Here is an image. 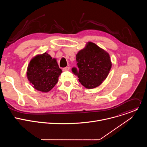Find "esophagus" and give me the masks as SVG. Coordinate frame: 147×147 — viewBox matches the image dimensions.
<instances>
[{
    "label": "esophagus",
    "instance_id": "34e87169",
    "mask_svg": "<svg viewBox=\"0 0 147 147\" xmlns=\"http://www.w3.org/2000/svg\"><path fill=\"white\" fill-rule=\"evenodd\" d=\"M70 70V67H69V66L66 67H65V68H63V71H68V70Z\"/></svg>",
    "mask_w": 147,
    "mask_h": 147
}]
</instances>
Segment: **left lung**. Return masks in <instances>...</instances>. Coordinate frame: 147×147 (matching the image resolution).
<instances>
[{"instance_id": "left-lung-1", "label": "left lung", "mask_w": 147, "mask_h": 147, "mask_svg": "<svg viewBox=\"0 0 147 147\" xmlns=\"http://www.w3.org/2000/svg\"><path fill=\"white\" fill-rule=\"evenodd\" d=\"M76 61L79 69L73 67L71 70L81 84L88 89L100 86L108 77L112 67L109 53L91 42L78 52Z\"/></svg>"}]
</instances>
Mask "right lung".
I'll return each instance as SVG.
<instances>
[{"label": "right lung", "mask_w": 147, "mask_h": 147, "mask_svg": "<svg viewBox=\"0 0 147 147\" xmlns=\"http://www.w3.org/2000/svg\"><path fill=\"white\" fill-rule=\"evenodd\" d=\"M61 72L56 59L45 52L35 56L31 60L27 67V76L35 89L48 92L56 84Z\"/></svg>", "instance_id": "obj_1"}]
</instances>
